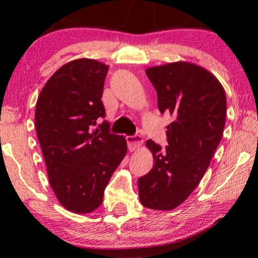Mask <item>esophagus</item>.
I'll return each instance as SVG.
<instances>
[{"label":"esophagus","instance_id":"1","mask_svg":"<svg viewBox=\"0 0 258 258\" xmlns=\"http://www.w3.org/2000/svg\"><path fill=\"white\" fill-rule=\"evenodd\" d=\"M125 140H126V143H128V148H129L130 151L139 149V148L142 146V143H143L142 137H141L140 135L126 136Z\"/></svg>","mask_w":258,"mask_h":258}]
</instances>
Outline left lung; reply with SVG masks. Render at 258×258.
Here are the masks:
<instances>
[{
  "label": "left lung",
  "mask_w": 258,
  "mask_h": 258,
  "mask_svg": "<svg viewBox=\"0 0 258 258\" xmlns=\"http://www.w3.org/2000/svg\"><path fill=\"white\" fill-rule=\"evenodd\" d=\"M146 73L156 89L158 109L174 121L167 126L165 149L147 141L154 167L139 178V196L143 207L172 210L188 199L210 165L223 135L227 97L220 81L194 63H168Z\"/></svg>",
  "instance_id": "obj_1"
}]
</instances>
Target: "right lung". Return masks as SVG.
Segmentation results:
<instances>
[{
    "instance_id": "obj_1",
    "label": "right lung",
    "mask_w": 258,
    "mask_h": 258,
    "mask_svg": "<svg viewBox=\"0 0 258 258\" xmlns=\"http://www.w3.org/2000/svg\"><path fill=\"white\" fill-rule=\"evenodd\" d=\"M109 67L79 58L55 72L37 98L35 126L49 183L58 202L76 214L97 209L126 154L124 136L109 133L102 103Z\"/></svg>"
}]
</instances>
